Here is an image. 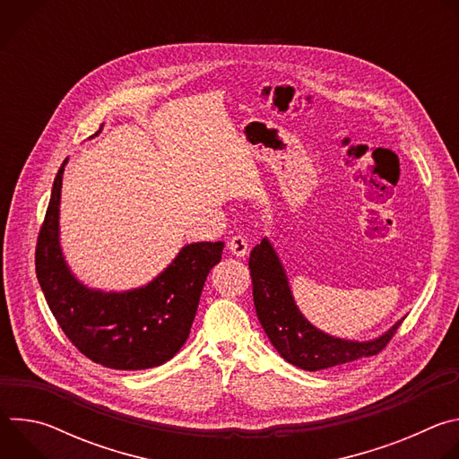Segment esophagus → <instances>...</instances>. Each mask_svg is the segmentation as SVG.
Here are the masks:
<instances>
[{
    "label": "esophagus",
    "instance_id": "obj_1",
    "mask_svg": "<svg viewBox=\"0 0 459 459\" xmlns=\"http://www.w3.org/2000/svg\"><path fill=\"white\" fill-rule=\"evenodd\" d=\"M229 250L234 255H238V257L247 255V252H248V239L243 238V236H232L230 241H229Z\"/></svg>",
    "mask_w": 459,
    "mask_h": 459
}]
</instances>
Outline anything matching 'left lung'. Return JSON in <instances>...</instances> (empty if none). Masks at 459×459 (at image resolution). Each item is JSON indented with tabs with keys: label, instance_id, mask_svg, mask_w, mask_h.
Segmentation results:
<instances>
[{
	"label": "left lung",
	"instance_id": "obj_1",
	"mask_svg": "<svg viewBox=\"0 0 459 459\" xmlns=\"http://www.w3.org/2000/svg\"><path fill=\"white\" fill-rule=\"evenodd\" d=\"M248 269L257 319L281 358L298 368L316 372L368 358L385 349L402 319L374 340L354 342L326 334L298 308L285 267L269 238L250 250Z\"/></svg>",
	"mask_w": 459,
	"mask_h": 459
}]
</instances>
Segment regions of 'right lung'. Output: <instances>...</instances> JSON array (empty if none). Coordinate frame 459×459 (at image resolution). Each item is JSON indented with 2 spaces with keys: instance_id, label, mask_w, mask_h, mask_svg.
<instances>
[{
  "instance_id": "1",
  "label": "right lung",
  "mask_w": 459,
  "mask_h": 459,
  "mask_svg": "<svg viewBox=\"0 0 459 459\" xmlns=\"http://www.w3.org/2000/svg\"><path fill=\"white\" fill-rule=\"evenodd\" d=\"M101 133V128L94 136ZM59 167L36 245V276L45 299L73 345L94 363L116 370L160 367L183 347L223 241L185 245L172 264L143 287L105 292L82 283L59 243Z\"/></svg>"
}]
</instances>
